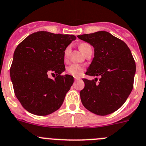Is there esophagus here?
<instances>
[{
	"mask_svg": "<svg viewBox=\"0 0 146 146\" xmlns=\"http://www.w3.org/2000/svg\"><path fill=\"white\" fill-rule=\"evenodd\" d=\"M74 79H75V80H79L80 78H79V77H74Z\"/></svg>",
	"mask_w": 146,
	"mask_h": 146,
	"instance_id": "34e87169",
	"label": "esophagus"
}]
</instances>
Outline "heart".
Masks as SVG:
<instances>
[{"mask_svg": "<svg viewBox=\"0 0 146 146\" xmlns=\"http://www.w3.org/2000/svg\"><path fill=\"white\" fill-rule=\"evenodd\" d=\"M89 46H90V45L88 43L80 44V50H81L82 53H84V52L85 51V50H86ZM69 52H70V47L68 46L66 47V49L64 50V57L65 60L66 59V58H67L68 56H69ZM66 72H67L68 74L73 76V77H80V76H81V74H82V72H83V67L77 64H71L70 66H68L67 69H66Z\"/></svg>", "mask_w": 146, "mask_h": 146, "instance_id": "heart-1", "label": "heart"}]
</instances>
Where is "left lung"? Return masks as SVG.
Listing matches in <instances>:
<instances>
[{"label": "left lung", "instance_id": "8db88e82", "mask_svg": "<svg viewBox=\"0 0 146 146\" xmlns=\"http://www.w3.org/2000/svg\"><path fill=\"white\" fill-rule=\"evenodd\" d=\"M94 48V58L85 74L100 77L99 82L83 79L82 105L95 114L106 116L125 104L133 87L136 66L124 41L106 31L77 35Z\"/></svg>", "mask_w": 146, "mask_h": 146}]
</instances>
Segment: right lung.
Instances as JSON below:
<instances>
[{"label":"right lung","instance_id":"right-lung-1","mask_svg":"<svg viewBox=\"0 0 146 146\" xmlns=\"http://www.w3.org/2000/svg\"><path fill=\"white\" fill-rule=\"evenodd\" d=\"M76 37L39 31L17 47L10 69L14 93L29 113L46 116L58 110L74 82L65 71L64 50ZM51 74L54 80L49 78Z\"/></svg>","mask_w":146,"mask_h":146}]
</instances>
